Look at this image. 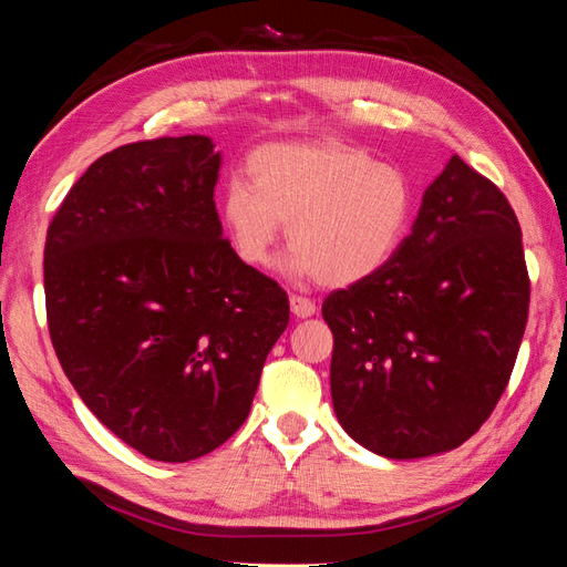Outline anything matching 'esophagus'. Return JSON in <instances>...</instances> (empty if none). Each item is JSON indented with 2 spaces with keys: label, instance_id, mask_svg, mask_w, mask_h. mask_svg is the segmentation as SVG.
I'll return each mask as SVG.
<instances>
[{
  "label": "esophagus",
  "instance_id": "1",
  "mask_svg": "<svg viewBox=\"0 0 567 567\" xmlns=\"http://www.w3.org/2000/svg\"><path fill=\"white\" fill-rule=\"evenodd\" d=\"M290 310L297 318H312L315 315V302L310 297H302V295H290Z\"/></svg>",
  "mask_w": 567,
  "mask_h": 567
}]
</instances>
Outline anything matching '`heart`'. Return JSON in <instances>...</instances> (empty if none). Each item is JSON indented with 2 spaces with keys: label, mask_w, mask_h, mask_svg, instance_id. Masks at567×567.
I'll return each mask as SVG.
<instances>
[{
  "label": "heart",
  "mask_w": 567,
  "mask_h": 567,
  "mask_svg": "<svg viewBox=\"0 0 567 567\" xmlns=\"http://www.w3.org/2000/svg\"><path fill=\"white\" fill-rule=\"evenodd\" d=\"M247 179H229L219 203L235 255L270 262L287 225V270L350 287L378 275L405 243L415 185L402 167L334 140L277 142L257 150Z\"/></svg>",
  "instance_id": "1"
}]
</instances>
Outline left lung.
Segmentation results:
<instances>
[{"label": "left lung", "instance_id": "obj_1", "mask_svg": "<svg viewBox=\"0 0 567 567\" xmlns=\"http://www.w3.org/2000/svg\"><path fill=\"white\" fill-rule=\"evenodd\" d=\"M527 305L520 223L503 192L453 155L390 265L322 302L344 433L392 460L463 445L507 388Z\"/></svg>", "mask_w": 567, "mask_h": 567}]
</instances>
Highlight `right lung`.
Segmentation results:
<instances>
[{
  "label": "right lung",
  "mask_w": 567,
  "mask_h": 567,
  "mask_svg": "<svg viewBox=\"0 0 567 567\" xmlns=\"http://www.w3.org/2000/svg\"><path fill=\"white\" fill-rule=\"evenodd\" d=\"M219 165L205 134L132 142L92 162L47 229L64 375L104 427L162 463L237 433L290 322L287 292L223 237Z\"/></svg>",
  "instance_id": "right-lung-1"
}]
</instances>
